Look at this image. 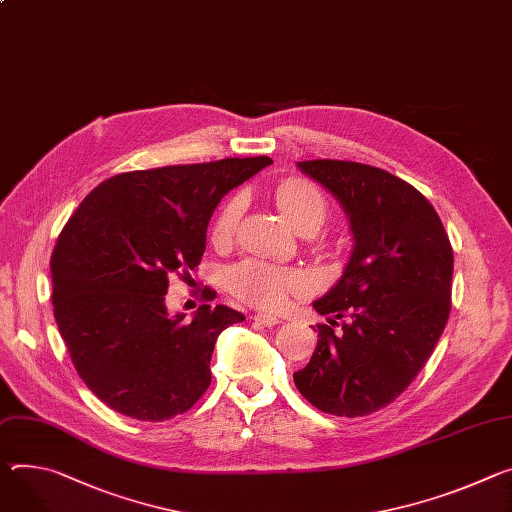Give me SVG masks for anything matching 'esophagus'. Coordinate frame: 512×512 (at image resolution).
<instances>
[{
  "label": "esophagus",
  "mask_w": 512,
  "mask_h": 512,
  "mask_svg": "<svg viewBox=\"0 0 512 512\" xmlns=\"http://www.w3.org/2000/svg\"><path fill=\"white\" fill-rule=\"evenodd\" d=\"M251 318H253L257 324H261V327H273V324L280 322V318H277V316H273V314H263V312L253 314Z\"/></svg>",
  "instance_id": "1"
}]
</instances>
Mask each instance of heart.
<instances>
[{
	"instance_id": "1",
	"label": "heart",
	"mask_w": 512,
	"mask_h": 512,
	"mask_svg": "<svg viewBox=\"0 0 512 512\" xmlns=\"http://www.w3.org/2000/svg\"><path fill=\"white\" fill-rule=\"evenodd\" d=\"M275 202L284 216L300 230L314 232L327 220L329 202L314 183L290 177L275 185ZM243 214V196L237 194L228 198L210 228V239L216 247H226L237 235V228ZM226 286L245 304L255 308H277L286 302L288 296L300 294L306 288V275L298 269L277 267L273 263L249 259L232 267L226 275Z\"/></svg>"
}]
</instances>
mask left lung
<instances>
[{
  "label": "left lung",
  "mask_w": 512,
  "mask_h": 512,
  "mask_svg": "<svg viewBox=\"0 0 512 512\" xmlns=\"http://www.w3.org/2000/svg\"><path fill=\"white\" fill-rule=\"evenodd\" d=\"M298 167L343 204L355 249L337 286L314 302L333 318L318 324L294 382L322 412L365 416L396 400L433 355L451 310L453 249L431 202L404 179L355 161Z\"/></svg>",
  "instance_id": "obj_1"
}]
</instances>
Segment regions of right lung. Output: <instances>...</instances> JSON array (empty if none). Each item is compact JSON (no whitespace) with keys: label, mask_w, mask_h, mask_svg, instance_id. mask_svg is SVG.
<instances>
[{"label":"right lung","mask_w":512,"mask_h":512,"mask_svg":"<svg viewBox=\"0 0 512 512\" xmlns=\"http://www.w3.org/2000/svg\"><path fill=\"white\" fill-rule=\"evenodd\" d=\"M269 163L228 157L118 173L63 226L51 257L55 320L79 378L112 410L161 423L208 390L214 343L245 316L202 304L192 320L171 318L169 277L200 265L222 196ZM202 296L214 300L206 288Z\"/></svg>","instance_id":"1"}]
</instances>
